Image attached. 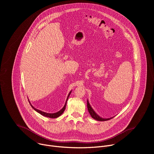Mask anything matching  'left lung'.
<instances>
[{
    "label": "left lung",
    "mask_w": 154,
    "mask_h": 154,
    "mask_svg": "<svg viewBox=\"0 0 154 154\" xmlns=\"http://www.w3.org/2000/svg\"><path fill=\"white\" fill-rule=\"evenodd\" d=\"M87 108H88V110L90 115L91 116V117L97 120V121H108V120H109L112 119L113 118H107V119H104V118H102L101 117H100L99 115H97L96 114V113L93 110V109L92 108V107L91 106V105H90V103L88 102V100H87Z\"/></svg>",
    "instance_id": "obj_1"
}]
</instances>
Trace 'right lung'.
Here are the masks:
<instances>
[{
	"mask_svg": "<svg viewBox=\"0 0 154 154\" xmlns=\"http://www.w3.org/2000/svg\"><path fill=\"white\" fill-rule=\"evenodd\" d=\"M71 93V91H70V93H69V94H68V96L66 101L65 105H64V106H63V108L61 109V110H60L59 112H57V113H46V112H42V111H41V110H39V109H38L35 108L34 106H33L32 105V104L30 103V101H29V103H30V105L32 106V107L35 109V110L36 112H37L38 113H39L41 114V115H42V116H46V117L51 118H57L59 117L60 115H61V114L64 112V109H65V108H66V102H67V100H68V97H69V96Z\"/></svg>",
	"mask_w": 154,
	"mask_h": 154,
	"instance_id": "1",
	"label": "right lung"
}]
</instances>
